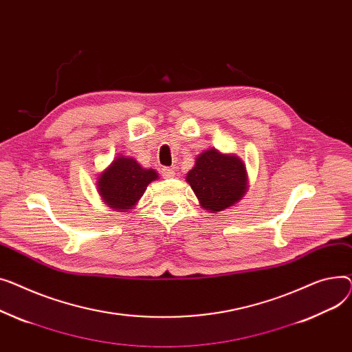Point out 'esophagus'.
Returning <instances> with one entry per match:
<instances>
[{"instance_id": "1", "label": "esophagus", "mask_w": 352, "mask_h": 352, "mask_svg": "<svg viewBox=\"0 0 352 352\" xmlns=\"http://www.w3.org/2000/svg\"><path fill=\"white\" fill-rule=\"evenodd\" d=\"M162 176H163L164 179H173V177L176 176V173H175V170H173V169L164 168V169L162 170Z\"/></svg>"}]
</instances>
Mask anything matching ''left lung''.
Segmentation results:
<instances>
[{
    "instance_id": "left-lung-1",
    "label": "left lung",
    "mask_w": 352,
    "mask_h": 352,
    "mask_svg": "<svg viewBox=\"0 0 352 352\" xmlns=\"http://www.w3.org/2000/svg\"><path fill=\"white\" fill-rule=\"evenodd\" d=\"M204 210L219 213L236 206L249 188L244 162L233 153L210 148L197 155L195 166L186 175Z\"/></svg>"
}]
</instances>
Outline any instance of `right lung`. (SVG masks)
<instances>
[{
    "instance_id": "add662e5",
    "label": "right lung",
    "mask_w": 352,
    "mask_h": 352,
    "mask_svg": "<svg viewBox=\"0 0 352 352\" xmlns=\"http://www.w3.org/2000/svg\"><path fill=\"white\" fill-rule=\"evenodd\" d=\"M159 179L155 169L142 168L133 157L119 155L96 179V189L108 208L128 213L148 189L149 183Z\"/></svg>"
}]
</instances>
